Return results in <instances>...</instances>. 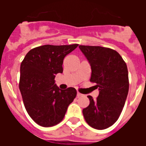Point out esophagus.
I'll return each instance as SVG.
<instances>
[{
	"label": "esophagus",
	"instance_id": "1",
	"mask_svg": "<svg viewBox=\"0 0 146 146\" xmlns=\"http://www.w3.org/2000/svg\"><path fill=\"white\" fill-rule=\"evenodd\" d=\"M82 96V94H80V93H79V92H77V97H80V96Z\"/></svg>",
	"mask_w": 146,
	"mask_h": 146
}]
</instances>
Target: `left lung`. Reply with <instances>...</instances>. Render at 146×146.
<instances>
[{"label": "left lung", "instance_id": "8db88e82", "mask_svg": "<svg viewBox=\"0 0 146 146\" xmlns=\"http://www.w3.org/2000/svg\"><path fill=\"white\" fill-rule=\"evenodd\" d=\"M80 50L91 68L90 81L96 82L99 94L95 100L88 96L90 104L82 110L89 126L96 129L111 126L119 118L129 92L126 63L115 50L99 46L80 45Z\"/></svg>", "mask_w": 146, "mask_h": 146}]
</instances>
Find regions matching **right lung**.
Masks as SVG:
<instances>
[{
	"mask_svg": "<svg viewBox=\"0 0 146 146\" xmlns=\"http://www.w3.org/2000/svg\"><path fill=\"white\" fill-rule=\"evenodd\" d=\"M78 46L46 44L32 49L20 65V90L31 118L42 126L60 123L77 95L74 88H59L55 75L63 72L66 55Z\"/></svg>",
	"mask_w": 146,
	"mask_h": 146,
	"instance_id": "1",
	"label": "right lung"
}]
</instances>
